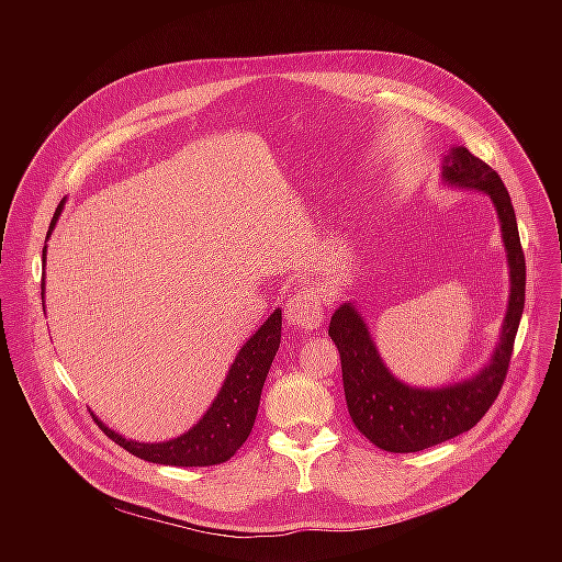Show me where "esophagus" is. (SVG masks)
I'll use <instances>...</instances> for the list:
<instances>
[{"instance_id":"1","label":"esophagus","mask_w":562,"mask_h":562,"mask_svg":"<svg viewBox=\"0 0 562 562\" xmlns=\"http://www.w3.org/2000/svg\"><path fill=\"white\" fill-rule=\"evenodd\" d=\"M324 307L318 294L312 288H303L285 303V321L296 328L314 330L322 324Z\"/></svg>"}]
</instances>
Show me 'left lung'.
Listing matches in <instances>:
<instances>
[{"label":"left lung","instance_id":"8db88e82","mask_svg":"<svg viewBox=\"0 0 562 562\" xmlns=\"http://www.w3.org/2000/svg\"><path fill=\"white\" fill-rule=\"evenodd\" d=\"M441 181L459 190L484 192L497 212L510 294L488 363L459 383L413 387L390 372L368 324L350 301L335 310L328 324V335L341 357L344 394L355 426L376 448L398 454L443 443L481 422L504 385L526 301V259L515 210L499 175L465 147H452L441 160Z\"/></svg>","mask_w":562,"mask_h":562}]
</instances>
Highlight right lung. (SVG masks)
<instances>
[{
    "instance_id": "1",
    "label": "right lung",
    "mask_w": 562,
    "mask_h": 562,
    "mask_svg": "<svg viewBox=\"0 0 562 562\" xmlns=\"http://www.w3.org/2000/svg\"><path fill=\"white\" fill-rule=\"evenodd\" d=\"M65 201L67 199L60 201L52 218L47 238L52 236L65 210ZM45 255H47V246L43 248V263H45ZM43 299H45V283H43ZM279 344H281V310H274L270 318L263 322L250 335V339L241 346L218 396L203 413V417L188 432L175 439H168L161 443L132 441L114 432L112 428H108L94 413L90 415L114 443H119L134 457L145 459L149 463L175 465V468L221 465L240 450L241 443L252 430L263 381L279 350Z\"/></svg>"
}]
</instances>
